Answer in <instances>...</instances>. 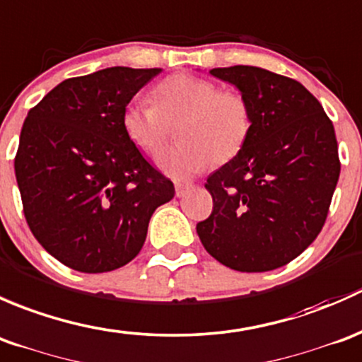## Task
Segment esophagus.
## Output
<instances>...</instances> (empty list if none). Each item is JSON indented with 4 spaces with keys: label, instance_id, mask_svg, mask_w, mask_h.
<instances>
[{
    "label": "esophagus",
    "instance_id": "esophagus-1",
    "mask_svg": "<svg viewBox=\"0 0 362 362\" xmlns=\"http://www.w3.org/2000/svg\"><path fill=\"white\" fill-rule=\"evenodd\" d=\"M174 186H176V197H182L189 189V186L188 185H182V182H176V185H174Z\"/></svg>",
    "mask_w": 362,
    "mask_h": 362
}]
</instances>
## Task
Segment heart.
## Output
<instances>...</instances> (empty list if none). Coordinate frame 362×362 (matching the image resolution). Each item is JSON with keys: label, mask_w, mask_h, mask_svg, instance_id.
I'll return each instance as SVG.
<instances>
[{"label": "heart", "mask_w": 362, "mask_h": 362, "mask_svg": "<svg viewBox=\"0 0 362 362\" xmlns=\"http://www.w3.org/2000/svg\"><path fill=\"white\" fill-rule=\"evenodd\" d=\"M151 103H129L122 111L127 139L143 153L155 155L169 137V125L180 122L181 141L156 156V165L174 180H188L214 162H230L240 153L251 134L252 115L245 98L219 90L214 81L176 73L155 85Z\"/></svg>", "instance_id": "heart-1"}]
</instances>
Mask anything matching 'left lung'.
Instances as JSON below:
<instances>
[{
  "label": "left lung",
  "mask_w": 362,
  "mask_h": 362,
  "mask_svg": "<svg viewBox=\"0 0 362 362\" xmlns=\"http://www.w3.org/2000/svg\"><path fill=\"white\" fill-rule=\"evenodd\" d=\"M209 73L251 106L244 148L207 177L211 216L197 233L212 258L238 272H268L300 256L326 221L340 176L334 127L300 81L255 66Z\"/></svg>",
  "instance_id": "left-lung-1"
}]
</instances>
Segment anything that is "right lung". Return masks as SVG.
<instances>
[{"label": "right lung", "instance_id": "1", "mask_svg": "<svg viewBox=\"0 0 362 362\" xmlns=\"http://www.w3.org/2000/svg\"><path fill=\"white\" fill-rule=\"evenodd\" d=\"M160 68L115 66L64 80L28 113L15 177L33 235L73 270L103 274L139 255L173 181L122 129V111Z\"/></svg>", "mask_w": 362, "mask_h": 362}]
</instances>
